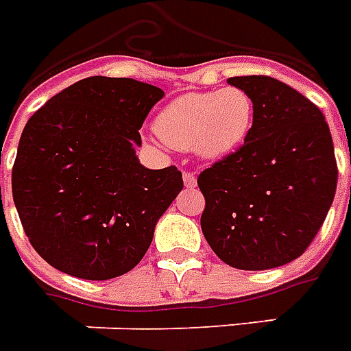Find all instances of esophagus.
Wrapping results in <instances>:
<instances>
[{
    "instance_id": "esophagus-1",
    "label": "esophagus",
    "mask_w": 351,
    "mask_h": 351,
    "mask_svg": "<svg viewBox=\"0 0 351 351\" xmlns=\"http://www.w3.org/2000/svg\"><path fill=\"white\" fill-rule=\"evenodd\" d=\"M184 184L188 186V188H195L197 186V176L193 173H184Z\"/></svg>"
}]
</instances>
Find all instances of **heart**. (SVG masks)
Returning <instances> with one entry per match:
<instances>
[{
  "instance_id": "heart-1",
  "label": "heart",
  "mask_w": 351,
  "mask_h": 351,
  "mask_svg": "<svg viewBox=\"0 0 351 351\" xmlns=\"http://www.w3.org/2000/svg\"><path fill=\"white\" fill-rule=\"evenodd\" d=\"M255 104L240 87L188 93L167 104L156 119V134L178 150L193 149L204 160H221L247 139Z\"/></svg>"
}]
</instances>
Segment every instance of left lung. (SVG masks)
Here are the masks:
<instances>
[{
	"instance_id": "obj_1",
	"label": "left lung",
	"mask_w": 351,
	"mask_h": 351,
	"mask_svg": "<svg viewBox=\"0 0 351 351\" xmlns=\"http://www.w3.org/2000/svg\"><path fill=\"white\" fill-rule=\"evenodd\" d=\"M227 82L249 93L255 119L240 149L197 178L206 201L202 234L232 268H279L305 253L331 208L339 176L331 132L322 111L287 83Z\"/></svg>"
}]
</instances>
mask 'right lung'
Listing matches in <instances>:
<instances>
[{"label":"right lung","instance_id":"obj_1","mask_svg":"<svg viewBox=\"0 0 351 351\" xmlns=\"http://www.w3.org/2000/svg\"><path fill=\"white\" fill-rule=\"evenodd\" d=\"M163 90L130 77L80 80L33 113L18 143L12 199L31 245L50 266L89 281L136 268L182 173L136 156Z\"/></svg>","mask_w":351,"mask_h":351}]
</instances>
